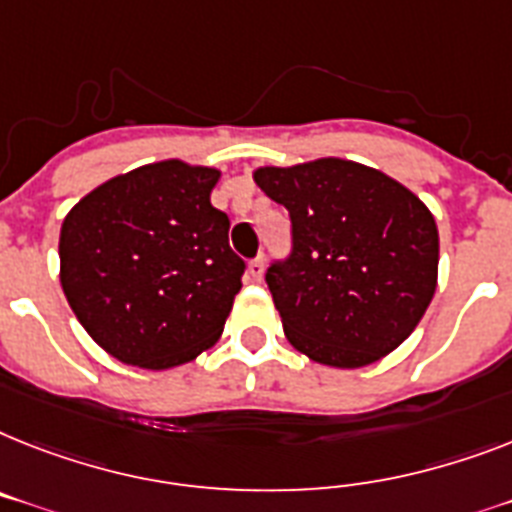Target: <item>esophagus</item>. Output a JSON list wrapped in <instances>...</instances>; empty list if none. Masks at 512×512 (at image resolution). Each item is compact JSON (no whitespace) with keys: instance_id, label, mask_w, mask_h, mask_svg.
I'll use <instances>...</instances> for the list:
<instances>
[{"instance_id":"1","label":"esophagus","mask_w":512,"mask_h":512,"mask_svg":"<svg viewBox=\"0 0 512 512\" xmlns=\"http://www.w3.org/2000/svg\"><path fill=\"white\" fill-rule=\"evenodd\" d=\"M261 274H264V256H256V259L248 261V280L259 282Z\"/></svg>"}]
</instances>
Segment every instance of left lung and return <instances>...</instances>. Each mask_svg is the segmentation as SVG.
Returning <instances> with one entry per match:
<instances>
[{"label": "left lung", "mask_w": 512, "mask_h": 512, "mask_svg": "<svg viewBox=\"0 0 512 512\" xmlns=\"http://www.w3.org/2000/svg\"><path fill=\"white\" fill-rule=\"evenodd\" d=\"M253 180L290 214V256L266 269L290 345L337 369L398 348L437 287L432 211L398 180L345 159L261 167Z\"/></svg>", "instance_id": "1"}]
</instances>
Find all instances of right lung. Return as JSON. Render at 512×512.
Masks as SVG:
<instances>
[{
	"mask_svg": "<svg viewBox=\"0 0 512 512\" xmlns=\"http://www.w3.org/2000/svg\"><path fill=\"white\" fill-rule=\"evenodd\" d=\"M217 180L177 159L146 164L91 190L62 222L65 298L117 361L172 369L222 335L246 261L211 206Z\"/></svg>",
	"mask_w": 512,
	"mask_h": 512,
	"instance_id": "1",
	"label": "right lung"
}]
</instances>
